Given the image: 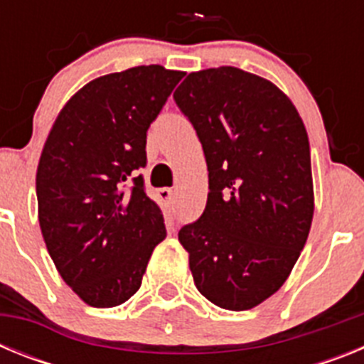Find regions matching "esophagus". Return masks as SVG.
<instances>
[{
  "label": "esophagus",
  "mask_w": 364,
  "mask_h": 364,
  "mask_svg": "<svg viewBox=\"0 0 364 364\" xmlns=\"http://www.w3.org/2000/svg\"><path fill=\"white\" fill-rule=\"evenodd\" d=\"M159 197L160 200L164 202L166 205H171L173 204V197H175V191L171 188H162L159 189Z\"/></svg>",
  "instance_id": "esophagus-1"
}]
</instances>
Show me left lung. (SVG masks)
Wrapping results in <instances>:
<instances>
[{"mask_svg": "<svg viewBox=\"0 0 364 364\" xmlns=\"http://www.w3.org/2000/svg\"><path fill=\"white\" fill-rule=\"evenodd\" d=\"M173 98L210 171L204 213L178 231L193 281L224 310H252L284 284L310 233L306 127L275 83L237 67L188 74Z\"/></svg>", "mask_w": 364, "mask_h": 364, "instance_id": "left-lung-1", "label": "left lung"}]
</instances>
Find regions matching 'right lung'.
<instances>
[{"mask_svg":"<svg viewBox=\"0 0 364 364\" xmlns=\"http://www.w3.org/2000/svg\"><path fill=\"white\" fill-rule=\"evenodd\" d=\"M182 76L162 65L100 76L63 105L45 140L36 173L41 235L89 306L133 297L166 239L162 211L134 173L146 167L151 122Z\"/></svg>","mask_w":364,"mask_h":364,"instance_id":"right-lung-1","label":"right lung"}]
</instances>
